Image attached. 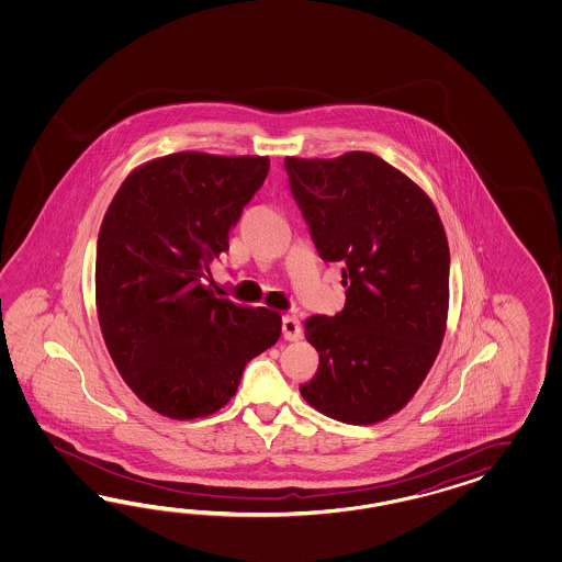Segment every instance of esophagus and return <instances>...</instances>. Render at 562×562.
Returning <instances> with one entry per match:
<instances>
[{"mask_svg":"<svg viewBox=\"0 0 562 562\" xmlns=\"http://www.w3.org/2000/svg\"><path fill=\"white\" fill-rule=\"evenodd\" d=\"M282 336H284V340L289 341H296L303 336L301 324H299V319L294 315H284L282 317Z\"/></svg>","mask_w":562,"mask_h":562,"instance_id":"obj_1","label":"esophagus"}]
</instances>
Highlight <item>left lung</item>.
<instances>
[{
    "label": "left lung",
    "instance_id": "8db88e82",
    "mask_svg": "<svg viewBox=\"0 0 562 562\" xmlns=\"http://www.w3.org/2000/svg\"><path fill=\"white\" fill-rule=\"evenodd\" d=\"M290 189L325 261L341 263L346 305L306 319L319 352L306 404L346 425L406 408L441 350L449 243L425 189L371 153L286 156Z\"/></svg>",
    "mask_w": 562,
    "mask_h": 562
}]
</instances>
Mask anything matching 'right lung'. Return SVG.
Instances as JSON below:
<instances>
[{
    "instance_id": "right-lung-1",
    "label": "right lung",
    "mask_w": 562,
    "mask_h": 562,
    "mask_svg": "<svg viewBox=\"0 0 562 562\" xmlns=\"http://www.w3.org/2000/svg\"><path fill=\"white\" fill-rule=\"evenodd\" d=\"M268 170V156L167 154L132 170L104 212L94 268L102 338L123 381L160 416L218 412L245 364L280 338V313L205 284Z\"/></svg>"
}]
</instances>
